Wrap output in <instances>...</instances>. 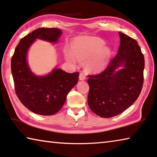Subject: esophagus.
Segmentation results:
<instances>
[{
	"instance_id": "34e87169",
	"label": "esophagus",
	"mask_w": 157,
	"mask_h": 157,
	"mask_svg": "<svg viewBox=\"0 0 157 157\" xmlns=\"http://www.w3.org/2000/svg\"><path fill=\"white\" fill-rule=\"evenodd\" d=\"M79 80H84V79H86L85 74H84V73H83V72H81V73H79Z\"/></svg>"
}]
</instances>
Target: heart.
I'll return each instance as SVG.
<instances>
[{
  "label": "heart",
  "mask_w": 157,
  "mask_h": 157,
  "mask_svg": "<svg viewBox=\"0 0 157 157\" xmlns=\"http://www.w3.org/2000/svg\"><path fill=\"white\" fill-rule=\"evenodd\" d=\"M103 40L96 37H82L75 40L73 51L66 52V57L72 63L79 60H89L86 68L94 72L101 71L106 66L111 52L108 47L104 46Z\"/></svg>",
  "instance_id": "1"
}]
</instances>
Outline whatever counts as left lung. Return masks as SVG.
I'll list each match as a JSON object with an SVG mask.
<instances>
[{"label":"left lung","instance_id":"1","mask_svg":"<svg viewBox=\"0 0 157 157\" xmlns=\"http://www.w3.org/2000/svg\"><path fill=\"white\" fill-rule=\"evenodd\" d=\"M119 35L117 54L103 72L88 75V105L103 118L118 115L129 108L138 98L143 84L145 59L140 47L136 40L121 32Z\"/></svg>","mask_w":157,"mask_h":157}]
</instances>
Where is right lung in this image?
<instances>
[{"label": "right lung", "instance_id": "1", "mask_svg": "<svg viewBox=\"0 0 157 157\" xmlns=\"http://www.w3.org/2000/svg\"><path fill=\"white\" fill-rule=\"evenodd\" d=\"M63 33L56 28H40L20 40L11 60L14 89L19 101L29 110L52 115L61 110L71 89L78 83L79 73H68L54 68L44 76H37L29 68L27 53L36 39L56 43Z\"/></svg>", "mask_w": 157, "mask_h": 157}]
</instances>
